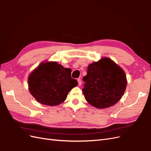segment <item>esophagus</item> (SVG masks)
Listing matches in <instances>:
<instances>
[{
	"label": "esophagus",
	"mask_w": 151,
	"mask_h": 151,
	"mask_svg": "<svg viewBox=\"0 0 151 151\" xmlns=\"http://www.w3.org/2000/svg\"><path fill=\"white\" fill-rule=\"evenodd\" d=\"M77 81H78V85L80 86L81 85V78H78Z\"/></svg>",
	"instance_id": "1"
}]
</instances>
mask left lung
Instances as JSON below:
<instances>
[{
	"label": "left lung",
	"mask_w": 151,
	"mask_h": 151,
	"mask_svg": "<svg viewBox=\"0 0 151 151\" xmlns=\"http://www.w3.org/2000/svg\"><path fill=\"white\" fill-rule=\"evenodd\" d=\"M83 93L88 104L98 109L115 105L124 95L127 79L124 70L108 58H104L88 67Z\"/></svg>",
	"instance_id": "obj_1"
}]
</instances>
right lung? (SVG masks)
I'll return each instance as SVG.
<instances>
[{
  "instance_id": "right-lung-1",
  "label": "right lung",
  "mask_w": 151,
  "mask_h": 151,
  "mask_svg": "<svg viewBox=\"0 0 151 151\" xmlns=\"http://www.w3.org/2000/svg\"><path fill=\"white\" fill-rule=\"evenodd\" d=\"M71 69L56 62L42 63L28 78L31 94L40 103L57 105L64 101L70 91L78 85L71 76Z\"/></svg>"
}]
</instances>
